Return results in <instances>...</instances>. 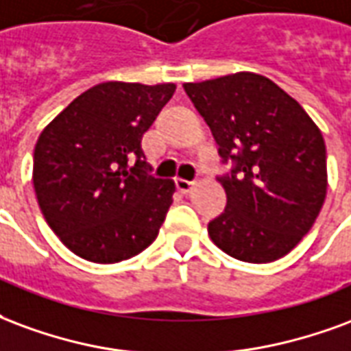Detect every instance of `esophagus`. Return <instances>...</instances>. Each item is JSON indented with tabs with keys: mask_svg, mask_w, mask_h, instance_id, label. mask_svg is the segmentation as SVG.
I'll return each instance as SVG.
<instances>
[{
	"mask_svg": "<svg viewBox=\"0 0 351 351\" xmlns=\"http://www.w3.org/2000/svg\"><path fill=\"white\" fill-rule=\"evenodd\" d=\"M176 185H178V191H181L183 194H186V193H191L194 181H189V179L179 178V179H176Z\"/></svg>",
	"mask_w": 351,
	"mask_h": 351,
	"instance_id": "34e87169",
	"label": "esophagus"
}]
</instances>
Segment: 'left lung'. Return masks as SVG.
<instances>
[{
    "label": "left lung",
    "mask_w": 351,
    "mask_h": 351,
    "mask_svg": "<svg viewBox=\"0 0 351 351\" xmlns=\"http://www.w3.org/2000/svg\"><path fill=\"white\" fill-rule=\"evenodd\" d=\"M234 162L219 181L226 209L207 224L211 241L249 263L286 256L312 228L327 193L326 142L284 89L256 73L183 86Z\"/></svg>",
    "instance_id": "1"
}]
</instances>
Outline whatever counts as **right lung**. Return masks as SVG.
I'll use <instances>...</instances> for the list:
<instances>
[{
    "instance_id": "add662e5",
    "label": "right lung",
    "mask_w": 351,
    "mask_h": 351,
    "mask_svg": "<svg viewBox=\"0 0 351 351\" xmlns=\"http://www.w3.org/2000/svg\"><path fill=\"white\" fill-rule=\"evenodd\" d=\"M173 91L176 84L104 82L40 132L33 153L37 202L76 256L116 263L157 239L176 183L147 173L142 138Z\"/></svg>"
}]
</instances>
